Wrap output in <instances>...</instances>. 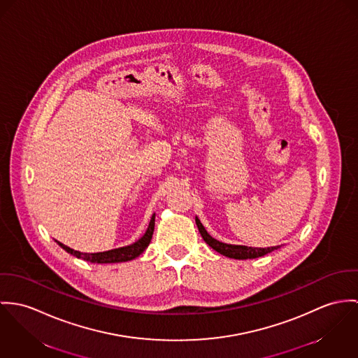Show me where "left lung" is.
<instances>
[{
	"mask_svg": "<svg viewBox=\"0 0 358 358\" xmlns=\"http://www.w3.org/2000/svg\"><path fill=\"white\" fill-rule=\"evenodd\" d=\"M196 225H198L199 232L201 235L203 240L211 247L214 248L217 252L229 257V258H235V259H252V258H258V257H264L268 252H272L275 250H278L280 245L275 247H268V248H257V247H247V245H232V244H227V243H221L214 238H211L207 231L204 229V227L201 225V222L199 221L196 217Z\"/></svg>",
	"mask_w": 358,
	"mask_h": 358,
	"instance_id": "8db88e82",
	"label": "left lung"
}]
</instances>
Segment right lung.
<instances>
[{"mask_svg": "<svg viewBox=\"0 0 358 358\" xmlns=\"http://www.w3.org/2000/svg\"><path fill=\"white\" fill-rule=\"evenodd\" d=\"M154 228H155V214L152 215L148 229L145 232V235L140 240H137L136 243L127 245V247H122V248H115V250H110V251H104V252H94V254H87V252H80L76 251L67 245H64L63 243L57 241L59 245L62 248H64L67 252H70L71 255L80 258L83 261H89L93 264H115V262H126L130 259H134L136 257H138L150 244L152 234H154Z\"/></svg>", "mask_w": 358, "mask_h": 358, "instance_id": "1", "label": "right lung"}]
</instances>
